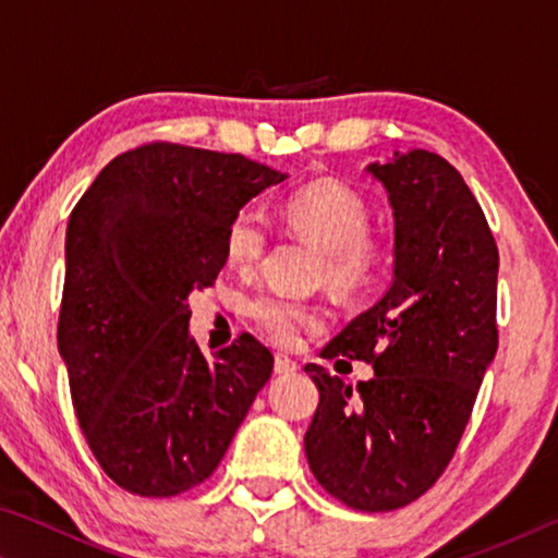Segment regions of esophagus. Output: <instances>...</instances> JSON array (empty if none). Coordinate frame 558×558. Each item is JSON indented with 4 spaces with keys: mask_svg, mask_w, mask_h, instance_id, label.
<instances>
[{
    "mask_svg": "<svg viewBox=\"0 0 558 558\" xmlns=\"http://www.w3.org/2000/svg\"><path fill=\"white\" fill-rule=\"evenodd\" d=\"M272 369H276V374H295L298 372V362H295V359H290L288 354L278 352Z\"/></svg>",
    "mask_w": 558,
    "mask_h": 558,
    "instance_id": "obj_1",
    "label": "esophagus"
}]
</instances>
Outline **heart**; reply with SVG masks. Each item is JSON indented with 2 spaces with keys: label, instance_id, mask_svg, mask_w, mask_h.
<instances>
[{
  "label": "heart",
  "instance_id": "heart-1",
  "mask_svg": "<svg viewBox=\"0 0 558 558\" xmlns=\"http://www.w3.org/2000/svg\"><path fill=\"white\" fill-rule=\"evenodd\" d=\"M290 229L325 248L323 276L337 290H359L379 266V245L369 235V206L352 189L337 182H317L300 189L282 204ZM268 248V229L256 209H241L226 226L223 251L233 268L248 270ZM248 315L260 332L280 344H292L302 329L323 325V315L307 302L272 292L253 298Z\"/></svg>",
  "mask_w": 558,
  "mask_h": 558
}]
</instances>
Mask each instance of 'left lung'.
Listing matches in <instances>:
<instances>
[{
	"mask_svg": "<svg viewBox=\"0 0 558 558\" xmlns=\"http://www.w3.org/2000/svg\"><path fill=\"white\" fill-rule=\"evenodd\" d=\"M366 172L393 209V282L319 356L362 359L374 379L352 391L325 366H305L319 391L305 456L339 502L391 512L428 493L456 456L497 352L499 253L477 199L440 155L393 153Z\"/></svg>",
	"mask_w": 558,
	"mask_h": 558,
	"instance_id": "8db88e82",
	"label": "left lung"
}]
</instances>
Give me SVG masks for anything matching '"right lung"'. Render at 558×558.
<instances>
[{
    "label": "right lung",
    "mask_w": 558,
    "mask_h": 558,
    "mask_svg": "<svg viewBox=\"0 0 558 558\" xmlns=\"http://www.w3.org/2000/svg\"><path fill=\"white\" fill-rule=\"evenodd\" d=\"M286 177L149 143L102 167L71 211L59 352L93 456L132 495L202 485L270 379V349L251 335L209 362L189 337L186 298L221 272L233 214Z\"/></svg>",
    "instance_id": "obj_1"
}]
</instances>
